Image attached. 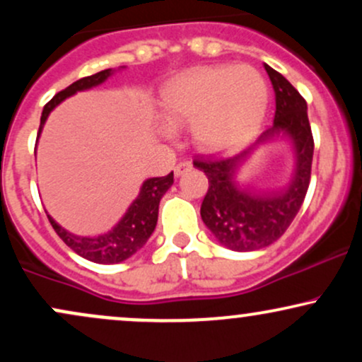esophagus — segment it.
I'll use <instances>...</instances> for the list:
<instances>
[{
    "mask_svg": "<svg viewBox=\"0 0 362 362\" xmlns=\"http://www.w3.org/2000/svg\"><path fill=\"white\" fill-rule=\"evenodd\" d=\"M190 168H192L190 161H180V163H177V167L173 168V172H175L177 177H180V175H184V173L189 172Z\"/></svg>",
    "mask_w": 362,
    "mask_h": 362,
    "instance_id": "34e87169",
    "label": "esophagus"
}]
</instances>
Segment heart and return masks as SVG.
Segmentation results:
<instances>
[{
  "label": "heart",
  "instance_id": "heart-1",
  "mask_svg": "<svg viewBox=\"0 0 362 362\" xmlns=\"http://www.w3.org/2000/svg\"><path fill=\"white\" fill-rule=\"evenodd\" d=\"M269 103L264 76L252 66H202L170 81L161 109L172 126L192 124L202 148L242 144L260 126Z\"/></svg>",
  "mask_w": 362,
  "mask_h": 362
}]
</instances>
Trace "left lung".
Wrapping results in <instances>:
<instances>
[{"label": "left lung", "instance_id": "obj_1", "mask_svg": "<svg viewBox=\"0 0 362 362\" xmlns=\"http://www.w3.org/2000/svg\"><path fill=\"white\" fill-rule=\"evenodd\" d=\"M276 93V115L272 127L240 155L231 158H202L194 167L206 173L209 189L202 201L201 218L219 243L235 252L265 248L279 240L296 218L310 185L313 161V134H311L308 107L300 91L291 83L264 64ZM288 137L293 143L297 167L290 184L281 191L243 189L234 180L235 170L260 144L274 137Z\"/></svg>", "mask_w": 362, "mask_h": 362}]
</instances>
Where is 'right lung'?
I'll list each match as a JSON object with an SVG mask.
<instances>
[{
  "instance_id": "1",
  "label": "right lung",
  "mask_w": 362,
  "mask_h": 362,
  "mask_svg": "<svg viewBox=\"0 0 362 362\" xmlns=\"http://www.w3.org/2000/svg\"><path fill=\"white\" fill-rule=\"evenodd\" d=\"M114 73L112 69H103L100 73H95L91 76L81 78V80L74 81L68 88L54 95L51 102L45 103L42 110V117H40L39 136L42 132V127L47 120L49 114L56 109L62 100L76 93V91L90 90L93 86L102 85L110 74ZM37 136V141H39ZM173 184V172L168 173L167 177H155L148 178L141 185L139 195L132 201L129 206L126 214L120 218V221L115 224L109 233H103L98 236H78L66 231L61 228L51 216L47 214L49 221H51L54 231L59 235V238L76 252L83 259L95 262V264H119V262L129 259L134 255L136 252L141 250L148 242L153 231L156 228L158 221V206H160L161 197Z\"/></svg>"
}]
</instances>
